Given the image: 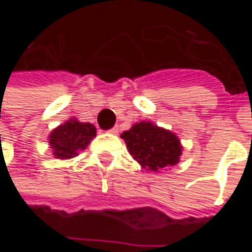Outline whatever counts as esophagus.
<instances>
[{
    "label": "esophagus",
    "mask_w": 252,
    "mask_h": 252,
    "mask_svg": "<svg viewBox=\"0 0 252 252\" xmlns=\"http://www.w3.org/2000/svg\"><path fill=\"white\" fill-rule=\"evenodd\" d=\"M109 132H111V134H118V126L111 128V129H109Z\"/></svg>",
    "instance_id": "34e87169"
}]
</instances>
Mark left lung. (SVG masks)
<instances>
[{
	"label": "left lung",
	"mask_w": 252,
	"mask_h": 252,
	"mask_svg": "<svg viewBox=\"0 0 252 252\" xmlns=\"http://www.w3.org/2000/svg\"><path fill=\"white\" fill-rule=\"evenodd\" d=\"M129 155L147 171L159 172L179 162L182 147L174 132L141 121L121 134Z\"/></svg>",
	"instance_id": "1"
}]
</instances>
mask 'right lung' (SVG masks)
<instances>
[{
	"instance_id": "1",
	"label": "right lung",
	"mask_w": 252,
	"mask_h": 252,
	"mask_svg": "<svg viewBox=\"0 0 252 252\" xmlns=\"http://www.w3.org/2000/svg\"><path fill=\"white\" fill-rule=\"evenodd\" d=\"M96 137V128L90 123H80L76 118L57 126L49 134V146L57 159H71L84 150Z\"/></svg>"
}]
</instances>
